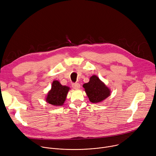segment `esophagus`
<instances>
[{"mask_svg":"<svg viewBox=\"0 0 156 156\" xmlns=\"http://www.w3.org/2000/svg\"><path fill=\"white\" fill-rule=\"evenodd\" d=\"M72 86L74 89H79L80 87V84L78 83H75L72 84Z\"/></svg>","mask_w":156,"mask_h":156,"instance_id":"esophagus-1","label":"esophagus"}]
</instances>
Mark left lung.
<instances>
[{"label": "left lung", "mask_w": 156, "mask_h": 156, "mask_svg": "<svg viewBox=\"0 0 156 156\" xmlns=\"http://www.w3.org/2000/svg\"><path fill=\"white\" fill-rule=\"evenodd\" d=\"M83 87L89 99L93 103L100 102L110 94L109 89L95 75L92 76L90 81L84 84Z\"/></svg>", "instance_id": "1"}]
</instances>
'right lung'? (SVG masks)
<instances>
[{"label": "right lung", "instance_id": "right-lung-1", "mask_svg": "<svg viewBox=\"0 0 156 156\" xmlns=\"http://www.w3.org/2000/svg\"><path fill=\"white\" fill-rule=\"evenodd\" d=\"M70 90L68 86H62L58 81H54L51 91L48 93L46 101L53 105H62Z\"/></svg>", "mask_w": 156, "mask_h": 156}]
</instances>
